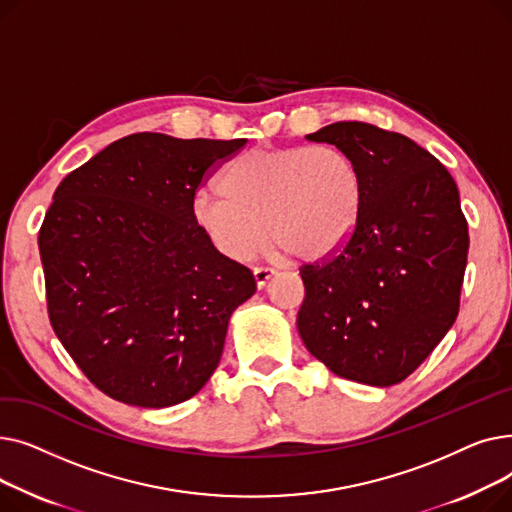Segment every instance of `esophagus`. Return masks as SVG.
<instances>
[{"label": "esophagus", "mask_w": 512, "mask_h": 512, "mask_svg": "<svg viewBox=\"0 0 512 512\" xmlns=\"http://www.w3.org/2000/svg\"><path fill=\"white\" fill-rule=\"evenodd\" d=\"M253 276H255L257 288H263L267 282H270V278L276 276V270H274V267H267V265L253 267Z\"/></svg>", "instance_id": "obj_1"}]
</instances>
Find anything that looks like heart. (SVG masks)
<instances>
[{"label":"heart","mask_w":512,"mask_h":512,"mask_svg":"<svg viewBox=\"0 0 512 512\" xmlns=\"http://www.w3.org/2000/svg\"><path fill=\"white\" fill-rule=\"evenodd\" d=\"M359 188L353 159L338 147L251 149L224 170L222 195L199 193L191 215L203 238L230 261L255 257L267 234L278 251L317 261L351 236Z\"/></svg>","instance_id":"obj_1"}]
</instances>
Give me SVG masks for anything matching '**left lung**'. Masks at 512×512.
Masks as SVG:
<instances>
[{
  "mask_svg": "<svg viewBox=\"0 0 512 512\" xmlns=\"http://www.w3.org/2000/svg\"><path fill=\"white\" fill-rule=\"evenodd\" d=\"M353 159L357 222L328 259L305 265L297 328L340 378L388 388L411 375L459 315L469 230L456 182L405 134L336 122L307 134Z\"/></svg>",
  "mask_w": 512,
  "mask_h": 512,
  "instance_id": "1",
  "label": "left lung"
}]
</instances>
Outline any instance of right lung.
Returning <instances> with one entry per match:
<instances>
[{
    "label": "right lung",
    "instance_id": "obj_1",
    "mask_svg": "<svg viewBox=\"0 0 512 512\" xmlns=\"http://www.w3.org/2000/svg\"><path fill=\"white\" fill-rule=\"evenodd\" d=\"M245 143L137 132L53 193L39 232L49 321L80 371L124 405L195 396L220 363L234 309L257 290L191 215L199 186Z\"/></svg>",
    "mask_w": 512,
    "mask_h": 512
}]
</instances>
